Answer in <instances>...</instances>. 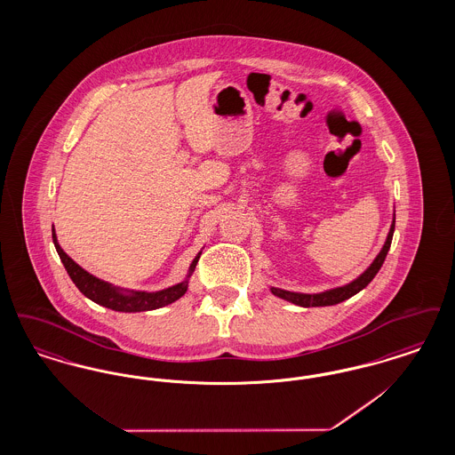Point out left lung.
I'll list each match as a JSON object with an SVG mask.
<instances>
[{
    "label": "left lung",
    "instance_id": "left-lung-1",
    "mask_svg": "<svg viewBox=\"0 0 455 455\" xmlns=\"http://www.w3.org/2000/svg\"><path fill=\"white\" fill-rule=\"evenodd\" d=\"M394 227H395V210H394V215H392L389 234H387V238H386L380 252L377 254L375 259L371 260V264L368 266L367 269L360 276H356L353 282L347 283L343 286H336V288H331V290L319 291V293H300V291H290V290H283V288H276V286H269V291L275 297L282 299V300L295 303V305H300V307H327V305L345 302L347 299H351L353 295H356L358 291H362L368 283L375 278L379 269L382 267L386 256L389 252L390 242H392V235H394Z\"/></svg>",
    "mask_w": 455,
    "mask_h": 455
}]
</instances>
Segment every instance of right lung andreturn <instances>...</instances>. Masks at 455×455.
Instances as JSON below:
<instances>
[{"mask_svg":"<svg viewBox=\"0 0 455 455\" xmlns=\"http://www.w3.org/2000/svg\"><path fill=\"white\" fill-rule=\"evenodd\" d=\"M52 242H54V247L60 254V259L63 262L69 278L76 284V288L92 302L108 307L110 310H116V312L155 310V308H160V307H165V305H171L175 300H179L188 291L189 278L193 276L196 264H197L199 256H201V251H199L197 256L191 262L189 271H188V275L182 282L172 284L169 288L158 290V291H143V290L121 288V286H116L112 283L104 282V280L90 275L61 249L58 237H56V232H54V227H52Z\"/></svg>","mask_w":455,"mask_h":455,"instance_id":"obj_1","label":"right lung"}]
</instances>
